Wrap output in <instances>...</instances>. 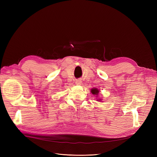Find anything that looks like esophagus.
Listing matches in <instances>:
<instances>
[{"label":"esophagus","instance_id":"obj_1","mask_svg":"<svg viewBox=\"0 0 157 157\" xmlns=\"http://www.w3.org/2000/svg\"><path fill=\"white\" fill-rule=\"evenodd\" d=\"M82 80L80 78L77 79V80H76V84H77V85H80V84H82Z\"/></svg>","mask_w":157,"mask_h":157}]
</instances>
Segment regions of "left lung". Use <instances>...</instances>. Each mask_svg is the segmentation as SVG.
Returning <instances> with one entry per match:
<instances>
[{"instance_id":"1","label":"left lung","mask_w":157,"mask_h":157,"mask_svg":"<svg viewBox=\"0 0 157 157\" xmlns=\"http://www.w3.org/2000/svg\"><path fill=\"white\" fill-rule=\"evenodd\" d=\"M91 92H92V94L94 95V96H97L98 95V94H99V91L98 89L94 88L91 89ZM99 100H101V99H99Z\"/></svg>"}]
</instances>
